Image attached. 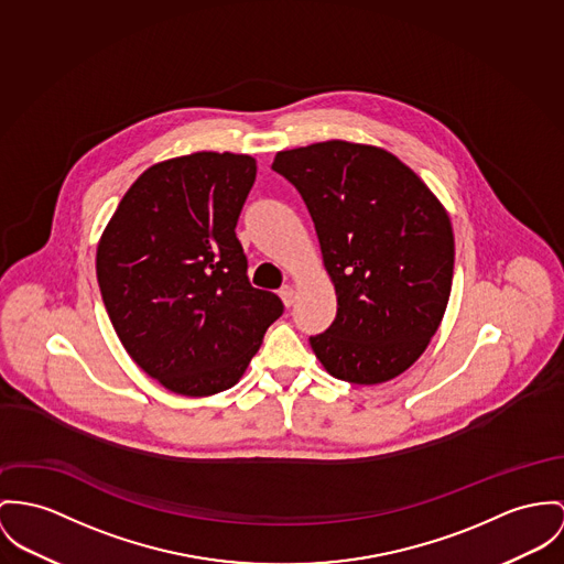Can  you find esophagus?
<instances>
[{
	"label": "esophagus",
	"mask_w": 564,
	"mask_h": 564,
	"mask_svg": "<svg viewBox=\"0 0 564 564\" xmlns=\"http://www.w3.org/2000/svg\"><path fill=\"white\" fill-rule=\"evenodd\" d=\"M279 296H281V301H283L285 306H292L294 301H296V292H294L292 285H283V288L279 290Z\"/></svg>",
	"instance_id": "esophagus-1"
}]
</instances>
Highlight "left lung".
<instances>
[{"instance_id":"8db88e82","label":"left lung","mask_w":564,"mask_h":564,"mask_svg":"<svg viewBox=\"0 0 564 564\" xmlns=\"http://www.w3.org/2000/svg\"><path fill=\"white\" fill-rule=\"evenodd\" d=\"M272 170L296 186L337 290L335 322L308 337L326 371L354 384L403 373L434 337L453 283L455 240L425 182L387 150L324 141Z\"/></svg>"}]
</instances>
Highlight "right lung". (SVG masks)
Instances as JSON below:
<instances>
[{
    "label": "right lung",
    "instance_id": "1",
    "mask_svg": "<svg viewBox=\"0 0 564 564\" xmlns=\"http://www.w3.org/2000/svg\"><path fill=\"white\" fill-rule=\"evenodd\" d=\"M247 154L195 152L150 167L122 197L96 253L109 319L130 358L165 389L234 387L283 315L251 285L236 225L256 182Z\"/></svg>",
    "mask_w": 564,
    "mask_h": 564
}]
</instances>
